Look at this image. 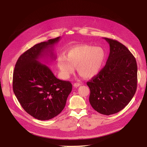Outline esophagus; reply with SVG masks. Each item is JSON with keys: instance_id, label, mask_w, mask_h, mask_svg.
Here are the masks:
<instances>
[{"instance_id": "34e87169", "label": "esophagus", "mask_w": 147, "mask_h": 147, "mask_svg": "<svg viewBox=\"0 0 147 147\" xmlns=\"http://www.w3.org/2000/svg\"><path fill=\"white\" fill-rule=\"evenodd\" d=\"M80 85H81L80 83H75L74 84V86L75 87V88L78 87L79 86H80Z\"/></svg>"}]
</instances>
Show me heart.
<instances>
[{
  "label": "heart",
  "mask_w": 147,
  "mask_h": 147,
  "mask_svg": "<svg viewBox=\"0 0 147 147\" xmlns=\"http://www.w3.org/2000/svg\"><path fill=\"white\" fill-rule=\"evenodd\" d=\"M105 58L106 53L102 47L75 45L69 49L66 57H58L57 66L64 78H68L74 72L75 67L81 76L91 78L100 72Z\"/></svg>",
  "instance_id": "1"
}]
</instances>
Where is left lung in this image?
Listing matches in <instances>:
<instances>
[{"mask_svg":"<svg viewBox=\"0 0 147 147\" xmlns=\"http://www.w3.org/2000/svg\"><path fill=\"white\" fill-rule=\"evenodd\" d=\"M110 45L106 64L87 82L92 107L105 115L117 113L134 97L137 83V65L134 56L119 42L104 38Z\"/></svg>","mask_w":147,"mask_h":147,"instance_id":"8db88e82","label":"left lung"}]
</instances>
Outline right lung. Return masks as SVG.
<instances>
[{
	"mask_svg": "<svg viewBox=\"0 0 147 147\" xmlns=\"http://www.w3.org/2000/svg\"><path fill=\"white\" fill-rule=\"evenodd\" d=\"M61 37L36 44L18 59L13 77V90L22 107L39 120L58 115L72 90L70 82L57 78L45 64L55 60L53 48Z\"/></svg>",
	"mask_w": 147,
	"mask_h": 147,
	"instance_id": "add662e5",
	"label": "right lung"
}]
</instances>
